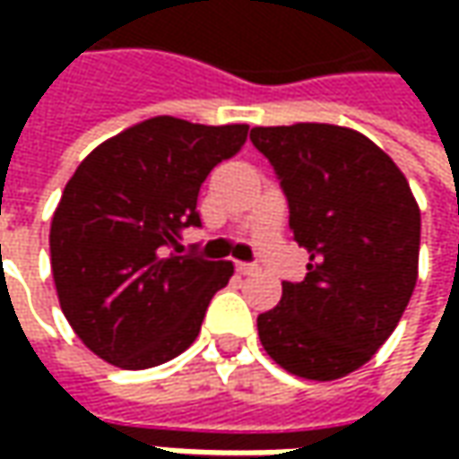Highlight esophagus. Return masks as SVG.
Segmentation results:
<instances>
[{
	"instance_id": "obj_1",
	"label": "esophagus",
	"mask_w": 459,
	"mask_h": 459,
	"mask_svg": "<svg viewBox=\"0 0 459 459\" xmlns=\"http://www.w3.org/2000/svg\"><path fill=\"white\" fill-rule=\"evenodd\" d=\"M238 273L239 275H253L257 273L255 265H250V263H238Z\"/></svg>"
}]
</instances>
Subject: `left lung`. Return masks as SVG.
Wrapping results in <instances>:
<instances>
[{
  "label": "left lung",
  "mask_w": 459,
  "mask_h": 459,
  "mask_svg": "<svg viewBox=\"0 0 459 459\" xmlns=\"http://www.w3.org/2000/svg\"><path fill=\"white\" fill-rule=\"evenodd\" d=\"M289 196L307 278L257 316L265 352L307 380L362 368L401 322L419 275L421 212L401 168L358 130L322 122L253 127Z\"/></svg>",
  "instance_id": "8db88e82"
}]
</instances>
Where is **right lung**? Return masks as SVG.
<instances>
[{"instance_id": "add662e5", "label": "right lung", "mask_w": 459, "mask_h": 459, "mask_svg": "<svg viewBox=\"0 0 459 459\" xmlns=\"http://www.w3.org/2000/svg\"><path fill=\"white\" fill-rule=\"evenodd\" d=\"M247 130L151 117L104 140L68 178L50 221V268L68 325L104 362L145 370L199 337L235 265L170 247L202 224L204 178Z\"/></svg>"}]
</instances>
